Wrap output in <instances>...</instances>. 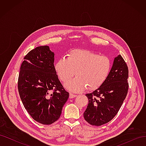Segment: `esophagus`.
<instances>
[{"label": "esophagus", "mask_w": 146, "mask_h": 146, "mask_svg": "<svg viewBox=\"0 0 146 146\" xmlns=\"http://www.w3.org/2000/svg\"><path fill=\"white\" fill-rule=\"evenodd\" d=\"M76 96H77L76 94H72V93H70V94H69V98H70V99L74 98L75 97H76Z\"/></svg>", "instance_id": "esophagus-1"}]
</instances>
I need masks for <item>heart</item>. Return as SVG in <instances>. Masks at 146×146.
<instances>
[{"mask_svg": "<svg viewBox=\"0 0 146 146\" xmlns=\"http://www.w3.org/2000/svg\"><path fill=\"white\" fill-rule=\"evenodd\" d=\"M55 72L64 83L72 78L76 71L77 77L66 85L70 91L79 92L85 90H94L107 80L112 69L108 57L86 49H73L69 52L67 58L61 57L54 65Z\"/></svg>", "mask_w": 146, "mask_h": 146, "instance_id": "1", "label": "heart"}]
</instances>
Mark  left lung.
Wrapping results in <instances>:
<instances>
[{
    "label": "left lung",
    "instance_id": "obj_1",
    "mask_svg": "<svg viewBox=\"0 0 146 146\" xmlns=\"http://www.w3.org/2000/svg\"><path fill=\"white\" fill-rule=\"evenodd\" d=\"M128 77V66L119 55L114 58L107 80L98 89L86 94L89 101L83 116L88 123L100 126L116 115L127 94Z\"/></svg>",
    "mask_w": 146,
    "mask_h": 146
}]
</instances>
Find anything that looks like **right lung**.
<instances>
[{"mask_svg": "<svg viewBox=\"0 0 146 146\" xmlns=\"http://www.w3.org/2000/svg\"><path fill=\"white\" fill-rule=\"evenodd\" d=\"M19 74L18 91L25 110L39 123L49 125L60 118L69 94L54 69V53L39 46L24 58Z\"/></svg>", "mask_w": 146, "mask_h": 146, "instance_id": "1", "label": "right lung"}]
</instances>
